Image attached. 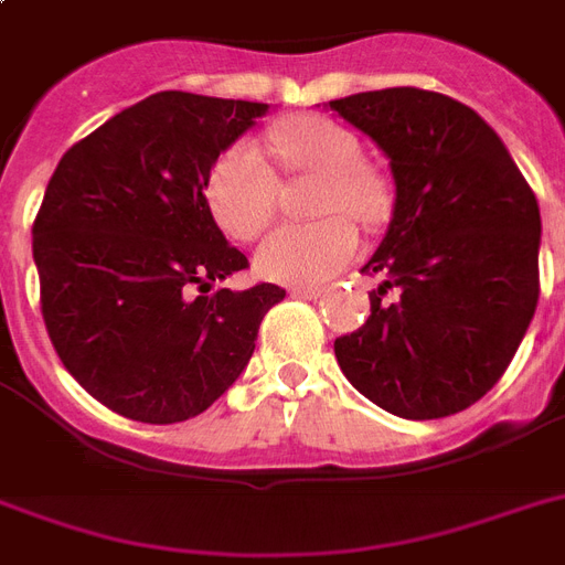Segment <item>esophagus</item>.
I'll return each instance as SVG.
<instances>
[{"label":"esophagus","instance_id":"obj_1","mask_svg":"<svg viewBox=\"0 0 565 565\" xmlns=\"http://www.w3.org/2000/svg\"><path fill=\"white\" fill-rule=\"evenodd\" d=\"M322 292H326V287H319V284H308V287L301 284V287H292L290 296H296V299H319Z\"/></svg>","mask_w":565,"mask_h":565}]
</instances>
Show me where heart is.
<instances>
[{
	"instance_id": "heart-1",
	"label": "heart",
	"mask_w": 565,
	"mask_h": 565,
	"mask_svg": "<svg viewBox=\"0 0 565 565\" xmlns=\"http://www.w3.org/2000/svg\"><path fill=\"white\" fill-rule=\"evenodd\" d=\"M275 152L292 172L322 175L317 213L326 220L281 225L260 243L257 273L278 284H319L352 264L358 228L375 225L386 211L381 181L361 163L358 137L326 117L287 119L275 128ZM278 172L252 140H237L213 161L207 172V204L231 237L255 239L278 211Z\"/></svg>"
}]
</instances>
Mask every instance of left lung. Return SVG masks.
<instances>
[{
  "mask_svg": "<svg viewBox=\"0 0 565 565\" xmlns=\"http://www.w3.org/2000/svg\"><path fill=\"white\" fill-rule=\"evenodd\" d=\"M390 158L395 211L363 273L372 313L334 340L343 375L402 419H443L499 384L540 299V204L472 108L419 87L328 102ZM386 289L396 290L384 302Z\"/></svg>",
  "mask_w": 565,
  "mask_h": 565,
  "instance_id": "8db88e82",
  "label": "left lung"
}]
</instances>
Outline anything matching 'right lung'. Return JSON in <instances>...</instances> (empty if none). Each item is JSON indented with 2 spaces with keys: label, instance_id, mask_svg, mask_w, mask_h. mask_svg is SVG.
Instances as JSON below:
<instances>
[{
  "label": "right lung",
  "instance_id": "right-lung-1",
  "mask_svg": "<svg viewBox=\"0 0 565 565\" xmlns=\"http://www.w3.org/2000/svg\"><path fill=\"white\" fill-rule=\"evenodd\" d=\"M269 105L163 90L66 149L34 216L40 310L66 372L128 419L207 411L246 370L275 284L248 269L204 199L213 161Z\"/></svg>",
  "mask_w": 565,
  "mask_h": 565
}]
</instances>
